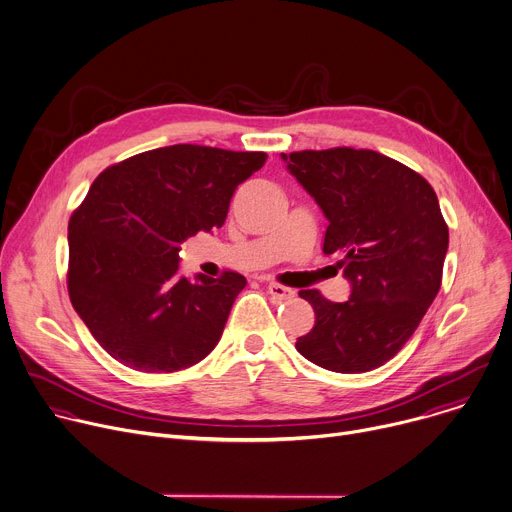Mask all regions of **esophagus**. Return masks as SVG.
Masks as SVG:
<instances>
[{"label":"esophagus","mask_w":512,"mask_h":512,"mask_svg":"<svg viewBox=\"0 0 512 512\" xmlns=\"http://www.w3.org/2000/svg\"><path fill=\"white\" fill-rule=\"evenodd\" d=\"M267 294L275 300V302H285V300H291L296 296V291L291 287H285L281 283H269L267 285Z\"/></svg>","instance_id":"1"}]
</instances>
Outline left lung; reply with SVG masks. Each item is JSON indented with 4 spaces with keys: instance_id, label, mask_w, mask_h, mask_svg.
I'll return each instance as SVG.
<instances>
[{
    "instance_id": "obj_1",
    "label": "left lung",
    "mask_w": 512,
    "mask_h": 512,
    "mask_svg": "<svg viewBox=\"0 0 512 512\" xmlns=\"http://www.w3.org/2000/svg\"><path fill=\"white\" fill-rule=\"evenodd\" d=\"M291 176L328 218L324 253H342L348 302L302 289L314 328L296 348L334 373H367L391 360L417 330L442 285L448 225L429 182L373 150L281 154Z\"/></svg>"
}]
</instances>
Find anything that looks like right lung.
<instances>
[{
    "instance_id": "right-lung-1",
    "label": "right lung",
    "mask_w": 512,
    "mask_h": 512,
    "mask_svg": "<svg viewBox=\"0 0 512 512\" xmlns=\"http://www.w3.org/2000/svg\"><path fill=\"white\" fill-rule=\"evenodd\" d=\"M265 152L178 143L97 176L68 221V296L95 340L125 367L174 373L221 340L241 273L178 275L180 245L221 229Z\"/></svg>"
}]
</instances>
